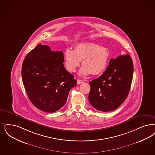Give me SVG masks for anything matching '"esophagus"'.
<instances>
[{
    "mask_svg": "<svg viewBox=\"0 0 155 155\" xmlns=\"http://www.w3.org/2000/svg\"><path fill=\"white\" fill-rule=\"evenodd\" d=\"M84 82V81L82 80H80V79H78L77 80V84H80L81 83H82Z\"/></svg>",
    "mask_w": 155,
    "mask_h": 155,
    "instance_id": "34e87169",
    "label": "esophagus"
}]
</instances>
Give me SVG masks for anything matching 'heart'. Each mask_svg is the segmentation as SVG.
<instances>
[{"mask_svg":"<svg viewBox=\"0 0 155 155\" xmlns=\"http://www.w3.org/2000/svg\"><path fill=\"white\" fill-rule=\"evenodd\" d=\"M66 68L70 72H75L82 61L81 74L98 75L107 66L110 52L104 47L93 43H81L75 45L73 51L67 49L64 54Z\"/></svg>","mask_w":155,"mask_h":155,"instance_id":"obj_1","label":"heart"}]
</instances>
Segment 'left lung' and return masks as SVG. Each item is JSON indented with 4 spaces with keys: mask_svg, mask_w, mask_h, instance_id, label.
I'll use <instances>...</instances> for the list:
<instances>
[{
    "mask_svg": "<svg viewBox=\"0 0 155 155\" xmlns=\"http://www.w3.org/2000/svg\"><path fill=\"white\" fill-rule=\"evenodd\" d=\"M133 75V63L129 54L111 59L103 74L89 82L91 104L100 111L117 109L129 94Z\"/></svg>",
    "mask_w": 155,
    "mask_h": 155,
    "instance_id": "left-lung-1",
    "label": "left lung"
}]
</instances>
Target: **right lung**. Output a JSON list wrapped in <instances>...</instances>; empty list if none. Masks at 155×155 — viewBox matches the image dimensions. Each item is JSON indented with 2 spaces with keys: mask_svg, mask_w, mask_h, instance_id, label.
Returning <instances> with one entry per match:
<instances>
[{
  "mask_svg": "<svg viewBox=\"0 0 155 155\" xmlns=\"http://www.w3.org/2000/svg\"><path fill=\"white\" fill-rule=\"evenodd\" d=\"M62 51H52L41 44L25 56L22 78L31 103L46 112L60 110L66 103L69 91L77 84L74 76L63 65Z\"/></svg>",
  "mask_w": 155,
  "mask_h": 155,
  "instance_id": "add662e5",
  "label": "right lung"
}]
</instances>
